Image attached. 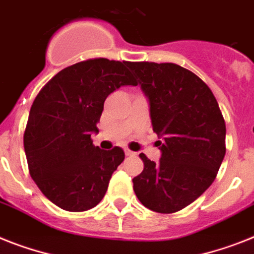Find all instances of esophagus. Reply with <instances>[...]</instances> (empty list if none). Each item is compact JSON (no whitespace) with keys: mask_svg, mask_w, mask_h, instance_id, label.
I'll use <instances>...</instances> for the list:
<instances>
[{"mask_svg":"<svg viewBox=\"0 0 254 254\" xmlns=\"http://www.w3.org/2000/svg\"><path fill=\"white\" fill-rule=\"evenodd\" d=\"M125 153H126V156H135L136 153H133L132 150L129 149H125Z\"/></svg>","mask_w":254,"mask_h":254,"instance_id":"esophagus-1","label":"esophagus"}]
</instances>
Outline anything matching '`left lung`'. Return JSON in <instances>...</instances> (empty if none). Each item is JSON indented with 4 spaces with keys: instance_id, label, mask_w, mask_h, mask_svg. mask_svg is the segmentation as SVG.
<instances>
[{
    "instance_id": "left-lung-1",
    "label": "left lung",
    "mask_w": 254,
    "mask_h": 254,
    "mask_svg": "<svg viewBox=\"0 0 254 254\" xmlns=\"http://www.w3.org/2000/svg\"><path fill=\"white\" fill-rule=\"evenodd\" d=\"M149 100L153 131L160 136V162L144 153V170L132 179L142 205L175 213L214 182L226 154V123L210 88L175 64L127 62Z\"/></svg>"
}]
</instances>
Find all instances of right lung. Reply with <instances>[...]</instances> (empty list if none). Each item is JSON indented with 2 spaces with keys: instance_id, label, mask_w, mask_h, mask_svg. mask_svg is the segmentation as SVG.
Here are the masks:
<instances>
[{
  "instance_id": "add662e5",
  "label": "right lung",
  "mask_w": 254,
  "mask_h": 254,
  "mask_svg": "<svg viewBox=\"0 0 254 254\" xmlns=\"http://www.w3.org/2000/svg\"><path fill=\"white\" fill-rule=\"evenodd\" d=\"M122 85H137L126 61L87 60L54 75L31 106L23 136L29 174L64 210L96 206L125 160L122 148L102 150L91 139L105 100Z\"/></svg>"
}]
</instances>
